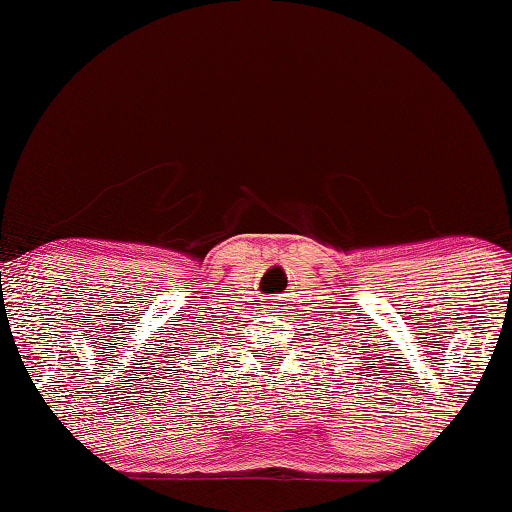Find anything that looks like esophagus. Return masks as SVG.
Listing matches in <instances>:
<instances>
[{"label": "esophagus", "mask_w": 512, "mask_h": 512, "mask_svg": "<svg viewBox=\"0 0 512 512\" xmlns=\"http://www.w3.org/2000/svg\"><path fill=\"white\" fill-rule=\"evenodd\" d=\"M268 305H270V310H272V312H277L279 307L284 305V298H272V303H268Z\"/></svg>", "instance_id": "esophagus-1"}]
</instances>
